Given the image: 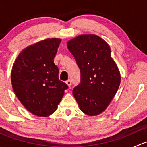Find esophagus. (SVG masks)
<instances>
[{
    "instance_id": "34e87169",
    "label": "esophagus",
    "mask_w": 147,
    "mask_h": 147,
    "mask_svg": "<svg viewBox=\"0 0 147 147\" xmlns=\"http://www.w3.org/2000/svg\"><path fill=\"white\" fill-rule=\"evenodd\" d=\"M65 83H66L67 85L69 87H70L71 84H72V82H71L70 80H67L66 82H65Z\"/></svg>"
}]
</instances>
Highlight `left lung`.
<instances>
[{"instance_id": "left-lung-1", "label": "left lung", "mask_w": 147, "mask_h": 147, "mask_svg": "<svg viewBox=\"0 0 147 147\" xmlns=\"http://www.w3.org/2000/svg\"><path fill=\"white\" fill-rule=\"evenodd\" d=\"M67 46L80 69L81 82L73 90L80 109L89 116L100 115L114 98L121 82L109 45L100 37L87 34L70 40Z\"/></svg>"}]
</instances>
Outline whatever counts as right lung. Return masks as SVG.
I'll list each match as a JSON object with an SVG mask.
<instances>
[{"mask_svg": "<svg viewBox=\"0 0 147 147\" xmlns=\"http://www.w3.org/2000/svg\"><path fill=\"white\" fill-rule=\"evenodd\" d=\"M61 39L47 38L23 49L13 63V91L30 113L47 117L55 112L68 88L59 80L54 57Z\"/></svg>", "mask_w": 147, "mask_h": 147, "instance_id": "right-lung-1", "label": "right lung"}]
</instances>
